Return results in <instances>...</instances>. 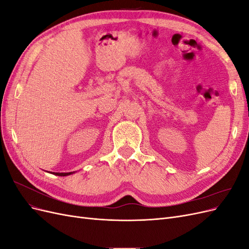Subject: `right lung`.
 I'll use <instances>...</instances> for the list:
<instances>
[{
	"label": "right lung",
	"mask_w": 249,
	"mask_h": 249,
	"mask_svg": "<svg viewBox=\"0 0 249 249\" xmlns=\"http://www.w3.org/2000/svg\"><path fill=\"white\" fill-rule=\"evenodd\" d=\"M72 173H74V172H73V171H72V172H53V175L59 176V177H66V176L72 175Z\"/></svg>",
	"instance_id": "1"
}]
</instances>
